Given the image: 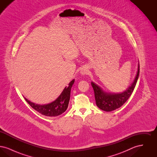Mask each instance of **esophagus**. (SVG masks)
<instances>
[{"label": "esophagus", "instance_id": "1", "mask_svg": "<svg viewBox=\"0 0 157 157\" xmlns=\"http://www.w3.org/2000/svg\"><path fill=\"white\" fill-rule=\"evenodd\" d=\"M89 72V70L87 67H82L80 71V74L81 75H85L88 74Z\"/></svg>", "mask_w": 157, "mask_h": 157}]
</instances>
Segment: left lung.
<instances>
[{"label": "left lung", "mask_w": 157, "mask_h": 157, "mask_svg": "<svg viewBox=\"0 0 157 157\" xmlns=\"http://www.w3.org/2000/svg\"><path fill=\"white\" fill-rule=\"evenodd\" d=\"M140 74V63L138 62V70L133 82L124 91L120 93H109L102 90L97 84L91 82L94 90L96 104L98 107L106 112L114 111L120 108L128 99L134 90Z\"/></svg>", "instance_id": "1"}]
</instances>
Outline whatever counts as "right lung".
<instances>
[{"label":"right lung","instance_id":"obj_1","mask_svg":"<svg viewBox=\"0 0 157 157\" xmlns=\"http://www.w3.org/2000/svg\"><path fill=\"white\" fill-rule=\"evenodd\" d=\"M74 79L66 86L59 96L54 101L48 104L40 105L32 102L28 99L24 97L26 101L30 105V106L42 115L47 117H56L61 115L67 109L71 95V88L74 83Z\"/></svg>","mask_w":157,"mask_h":157}]
</instances>
